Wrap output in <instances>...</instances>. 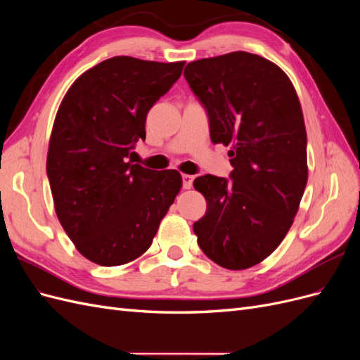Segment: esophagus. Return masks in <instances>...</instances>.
Wrapping results in <instances>:
<instances>
[{
	"label": "esophagus",
	"instance_id": "esophagus-1",
	"mask_svg": "<svg viewBox=\"0 0 360 360\" xmlns=\"http://www.w3.org/2000/svg\"><path fill=\"white\" fill-rule=\"evenodd\" d=\"M181 180H183V188H184V189H191V188H192L193 176H191V174H183Z\"/></svg>",
	"mask_w": 360,
	"mask_h": 360
}]
</instances>
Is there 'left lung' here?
Here are the masks:
<instances>
[{"instance_id":"8db88e82","label":"left lung","mask_w":360,"mask_h":360,"mask_svg":"<svg viewBox=\"0 0 360 360\" xmlns=\"http://www.w3.org/2000/svg\"><path fill=\"white\" fill-rule=\"evenodd\" d=\"M184 78L209 115L212 143L233 146L230 179L193 180L207 201L193 233L216 264L252 267L284 240L307 188L299 97L284 70L243 51L192 61Z\"/></svg>"}]
</instances>
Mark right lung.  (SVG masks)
<instances>
[{
  "label": "right lung",
  "instance_id": "obj_1",
  "mask_svg": "<svg viewBox=\"0 0 360 360\" xmlns=\"http://www.w3.org/2000/svg\"><path fill=\"white\" fill-rule=\"evenodd\" d=\"M183 66L112 57L82 73L58 108L46 159L53 205L76 249L96 264L143 255L180 192L179 171L148 169L129 155Z\"/></svg>",
  "mask_w": 360,
  "mask_h": 360
}]
</instances>
